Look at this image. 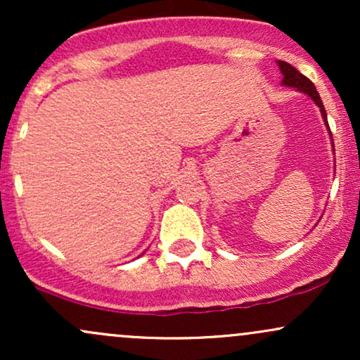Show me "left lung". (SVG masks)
<instances>
[{
  "label": "left lung",
  "instance_id": "obj_1",
  "mask_svg": "<svg viewBox=\"0 0 360 360\" xmlns=\"http://www.w3.org/2000/svg\"><path fill=\"white\" fill-rule=\"evenodd\" d=\"M279 69L281 72H283V84L284 86H291V88H296L298 91H303V93H307L309 98H311L313 101L316 103L318 108L321 111V117L325 120V125H328V122H326V113H325V106L323 103L320 100V94H318V91L315 88V84H313L311 81L308 79L307 76H303L298 69L292 68L291 64H288V62L284 60H279Z\"/></svg>",
  "mask_w": 360,
  "mask_h": 360
}]
</instances>
